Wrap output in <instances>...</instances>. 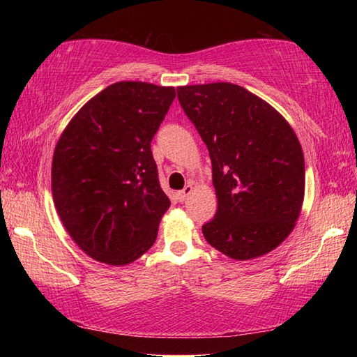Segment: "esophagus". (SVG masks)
<instances>
[{"label":"esophagus","instance_id":"34e87169","mask_svg":"<svg viewBox=\"0 0 357 357\" xmlns=\"http://www.w3.org/2000/svg\"><path fill=\"white\" fill-rule=\"evenodd\" d=\"M192 192H193V185H192V184H187V185L184 187V189L178 193L179 202H185L187 198H189V195H190Z\"/></svg>","mask_w":357,"mask_h":357}]
</instances>
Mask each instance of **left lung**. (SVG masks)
Returning <instances> with one entry per match:
<instances>
[{
	"instance_id": "left-lung-1",
	"label": "left lung",
	"mask_w": 357,
	"mask_h": 357,
	"mask_svg": "<svg viewBox=\"0 0 357 357\" xmlns=\"http://www.w3.org/2000/svg\"><path fill=\"white\" fill-rule=\"evenodd\" d=\"M178 99L206 143L217 213L203 225L208 243L238 261L285 241L305 192L302 146L273 105L228 82L185 84Z\"/></svg>"
}]
</instances>
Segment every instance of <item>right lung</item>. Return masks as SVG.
Returning a JSON list of instances; mask_svg holds the SVG:
<instances>
[{"label": "right lung", "mask_w": 357, "mask_h": 357, "mask_svg": "<svg viewBox=\"0 0 357 357\" xmlns=\"http://www.w3.org/2000/svg\"><path fill=\"white\" fill-rule=\"evenodd\" d=\"M176 91L118 82L66 126L52 160V193L66 231L96 261L126 266L153 247L170 200L151 140Z\"/></svg>", "instance_id": "1"}]
</instances>
